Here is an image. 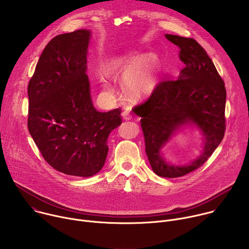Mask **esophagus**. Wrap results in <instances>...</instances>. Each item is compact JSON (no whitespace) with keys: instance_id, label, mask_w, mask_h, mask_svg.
<instances>
[{"instance_id":"obj_1","label":"esophagus","mask_w":249,"mask_h":249,"mask_svg":"<svg viewBox=\"0 0 249 249\" xmlns=\"http://www.w3.org/2000/svg\"><path fill=\"white\" fill-rule=\"evenodd\" d=\"M122 117H123V119L124 120H131L132 119V115H131V113L129 112V111H123L122 112Z\"/></svg>"}]
</instances>
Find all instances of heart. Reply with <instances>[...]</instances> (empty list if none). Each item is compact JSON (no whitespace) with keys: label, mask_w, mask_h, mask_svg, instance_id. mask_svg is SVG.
I'll list each match as a JSON object with an SVG mask.
<instances>
[{"label":"heart","mask_w":249,"mask_h":249,"mask_svg":"<svg viewBox=\"0 0 249 249\" xmlns=\"http://www.w3.org/2000/svg\"><path fill=\"white\" fill-rule=\"evenodd\" d=\"M108 72L116 75L124 72L123 87L133 98L151 94L159 85L160 77V64L155 56H131L118 58L111 62ZM104 88L109 89L107 78H102Z\"/></svg>","instance_id":"heart-1"}]
</instances>
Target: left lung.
I'll list each match as a JSON object with an SVG mask.
<instances>
[{
    "label": "left lung",
    "mask_w": 249,
    "mask_h": 249,
    "mask_svg": "<svg viewBox=\"0 0 249 249\" xmlns=\"http://www.w3.org/2000/svg\"><path fill=\"white\" fill-rule=\"evenodd\" d=\"M179 47L185 64L176 80L159 83L150 97L132 109L141 117L146 154L156 174L180 177L202 166L222 142L226 132L225 83L205 49L193 38L165 34ZM195 124L204 136L201 156L190 165L172 166L160 152L176 129Z\"/></svg>",
    "instance_id": "left-lung-1"
}]
</instances>
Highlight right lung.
<instances>
[{"instance_id":"obj_1","label":"right lung","mask_w":249,"mask_h":249,"mask_svg":"<svg viewBox=\"0 0 249 249\" xmlns=\"http://www.w3.org/2000/svg\"><path fill=\"white\" fill-rule=\"evenodd\" d=\"M90 31L59 34L44 48L28 83V131L43 159L68 175L97 173L121 109L99 112L89 92L87 54Z\"/></svg>"}]
</instances>
